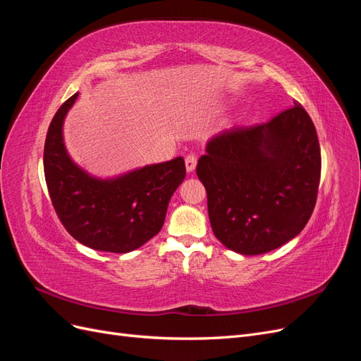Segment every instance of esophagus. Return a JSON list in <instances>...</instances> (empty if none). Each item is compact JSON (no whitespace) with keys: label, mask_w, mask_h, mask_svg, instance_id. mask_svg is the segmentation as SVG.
<instances>
[{"label":"esophagus","mask_w":361,"mask_h":361,"mask_svg":"<svg viewBox=\"0 0 361 361\" xmlns=\"http://www.w3.org/2000/svg\"><path fill=\"white\" fill-rule=\"evenodd\" d=\"M195 166H197V157L192 155V154L185 157V167H187V171H188V173L194 171Z\"/></svg>","instance_id":"obj_1"}]
</instances>
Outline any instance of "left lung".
Instances as JSON below:
<instances>
[{"instance_id":"left-lung-1","label":"left lung","mask_w":361,"mask_h":361,"mask_svg":"<svg viewBox=\"0 0 361 361\" xmlns=\"http://www.w3.org/2000/svg\"><path fill=\"white\" fill-rule=\"evenodd\" d=\"M293 104L267 123L223 130L197 162L214 235L236 253L281 247L314 209L321 147L310 116Z\"/></svg>"}]
</instances>
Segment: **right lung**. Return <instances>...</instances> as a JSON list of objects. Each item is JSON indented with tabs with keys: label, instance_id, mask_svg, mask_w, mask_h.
<instances>
[{
	"label": "right lung",
	"instance_id": "add662e5",
	"mask_svg": "<svg viewBox=\"0 0 361 361\" xmlns=\"http://www.w3.org/2000/svg\"><path fill=\"white\" fill-rule=\"evenodd\" d=\"M78 93L54 116L43 149L49 197L64 228L76 241L108 253H129L164 224L173 192L185 179L182 157L146 166L116 179H97L69 158L63 120Z\"/></svg>",
	"mask_w": 361,
	"mask_h": 361
}]
</instances>
